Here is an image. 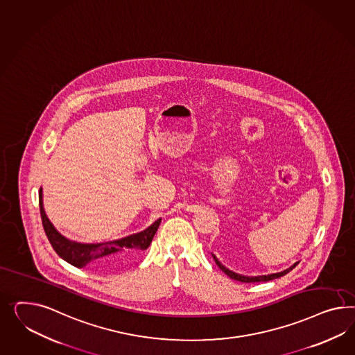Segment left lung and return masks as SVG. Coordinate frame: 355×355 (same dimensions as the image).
Returning a JSON list of instances; mask_svg holds the SVG:
<instances>
[{"instance_id":"1","label":"left lung","mask_w":355,"mask_h":355,"mask_svg":"<svg viewBox=\"0 0 355 355\" xmlns=\"http://www.w3.org/2000/svg\"><path fill=\"white\" fill-rule=\"evenodd\" d=\"M214 259H215V263L218 264V267L223 271L224 274L228 275L231 279L233 280H236V282H241V283H261V282H270V280H274V279H277V277H282L284 275L288 274L289 271H292L294 267L298 264L294 263L291 268H288V270H285L283 272H279V274H272V275H267V276H255V277H249V276H243V275L236 274V272H233L231 270H228V268H225L223 264L220 263L218 259H216V257L214 255Z\"/></svg>"}]
</instances>
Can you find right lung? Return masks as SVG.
<instances>
[{
	"instance_id": "1",
	"label": "right lung",
	"mask_w": 355,
	"mask_h": 355,
	"mask_svg": "<svg viewBox=\"0 0 355 355\" xmlns=\"http://www.w3.org/2000/svg\"><path fill=\"white\" fill-rule=\"evenodd\" d=\"M41 220L45 234L49 240L55 253L66 262L81 268L84 266H92L103 271H114L122 268L136 259L142 250L148 249L153 237L157 232L162 219L154 223L140 233H135L121 240L105 243H78L64 239L61 233L57 232L46 218L42 207V193L39 192Z\"/></svg>"
}]
</instances>
